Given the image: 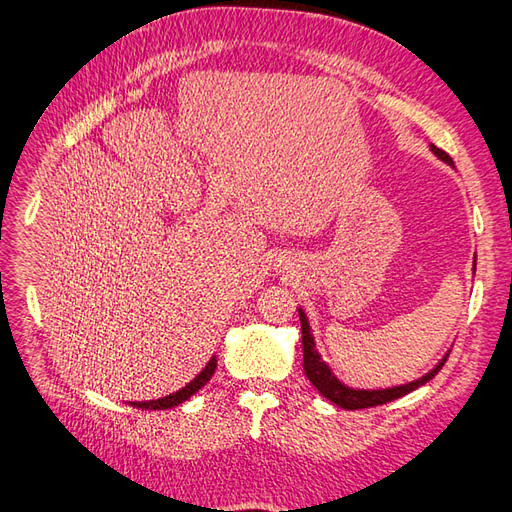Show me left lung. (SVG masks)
Here are the masks:
<instances>
[{"instance_id": "8db88e82", "label": "left lung", "mask_w": 512, "mask_h": 512, "mask_svg": "<svg viewBox=\"0 0 512 512\" xmlns=\"http://www.w3.org/2000/svg\"><path fill=\"white\" fill-rule=\"evenodd\" d=\"M431 154L436 156L438 160H442L444 165H449L455 169L451 156L447 151L438 149L436 145H429ZM473 275H475V259H473ZM299 310V319H301V339H303V369H306V376L310 378V383L319 389V394L323 398H328L330 402H334L336 407L341 409H365V407H376V405H385V402L396 400L400 396L409 394V391L418 389L420 385L429 383V380L436 376L444 361L449 358V352L444 354L440 361L436 363V367L429 369L427 374L416 378V380H409V383H402V385H394V387H378V389H361V387H352L343 383V380L334 374V369L323 361L321 352L317 350V341H314V334H312V325L308 321V314L301 306Z\"/></svg>"}]
</instances>
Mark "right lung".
<instances>
[{
  "label": "right lung",
  "mask_w": 512,
  "mask_h": 512,
  "mask_svg": "<svg viewBox=\"0 0 512 512\" xmlns=\"http://www.w3.org/2000/svg\"><path fill=\"white\" fill-rule=\"evenodd\" d=\"M215 367H217V358H215V356H211V361L204 365L202 372H200L198 376H195L189 385H184L182 389L173 391V394H169V396H165V398H156V400H138V402H129V405H134V407H138V409H151V411H160V409L178 407L180 402L189 400V398L195 394V391H198L200 387H204V385H206V380H209V378L213 376Z\"/></svg>",
  "instance_id": "right-lung-1"
}]
</instances>
